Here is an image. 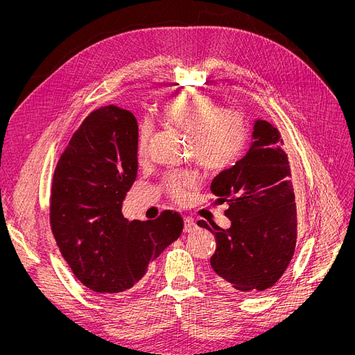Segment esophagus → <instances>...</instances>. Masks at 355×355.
Instances as JSON below:
<instances>
[{"label":"esophagus","instance_id":"34e87169","mask_svg":"<svg viewBox=\"0 0 355 355\" xmlns=\"http://www.w3.org/2000/svg\"><path fill=\"white\" fill-rule=\"evenodd\" d=\"M196 229H197L196 221L193 218H190V217H185L184 218V232L185 233H193Z\"/></svg>","mask_w":355,"mask_h":355}]
</instances>
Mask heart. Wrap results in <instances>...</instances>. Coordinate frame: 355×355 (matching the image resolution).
Masks as SVG:
<instances>
[{"label": "heart", "instance_id": "1", "mask_svg": "<svg viewBox=\"0 0 355 355\" xmlns=\"http://www.w3.org/2000/svg\"><path fill=\"white\" fill-rule=\"evenodd\" d=\"M162 121L190 135L194 158L206 168H221L232 162L246 141V122L237 110H223L206 95H180L168 99L159 109ZM151 126L144 125L138 138V154L146 155L151 142ZM197 184L193 173L173 174L166 178L170 194L182 201Z\"/></svg>", "mask_w": 355, "mask_h": 355}]
</instances>
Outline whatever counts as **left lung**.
Returning <instances> with one entry per match:
<instances>
[{
	"label": "left lung",
	"instance_id": "1",
	"mask_svg": "<svg viewBox=\"0 0 355 355\" xmlns=\"http://www.w3.org/2000/svg\"><path fill=\"white\" fill-rule=\"evenodd\" d=\"M250 137L246 151L220 171L210 187L216 201L227 202L230 227L197 223L216 237L210 263L218 284L239 292L273 286L296 243L293 182L281 134L268 121L256 119Z\"/></svg>",
	"mask_w": 355,
	"mask_h": 355
}]
</instances>
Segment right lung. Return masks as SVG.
<instances>
[{
    "label": "right lung",
    "instance_id": "add662e5",
    "mask_svg": "<svg viewBox=\"0 0 355 355\" xmlns=\"http://www.w3.org/2000/svg\"><path fill=\"white\" fill-rule=\"evenodd\" d=\"M137 173V118L114 105L92 112L55 166L51 230L74 276L93 292L130 289L181 236L178 213L164 211L149 221L123 217Z\"/></svg>",
    "mask_w": 355,
    "mask_h": 355
}]
</instances>
